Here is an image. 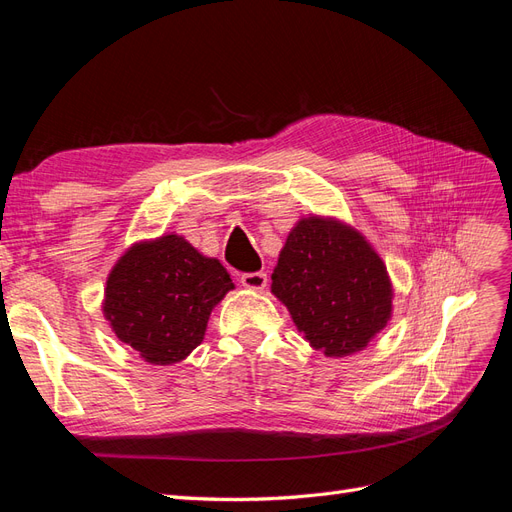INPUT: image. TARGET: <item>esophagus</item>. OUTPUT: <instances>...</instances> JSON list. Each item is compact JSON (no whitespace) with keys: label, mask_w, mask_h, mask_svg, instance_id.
I'll return each instance as SVG.
<instances>
[{"label":"esophagus","mask_w":512,"mask_h":512,"mask_svg":"<svg viewBox=\"0 0 512 512\" xmlns=\"http://www.w3.org/2000/svg\"><path fill=\"white\" fill-rule=\"evenodd\" d=\"M241 284L245 288H250V290H262V288L267 286V273H262V271L243 273L241 275Z\"/></svg>","instance_id":"obj_1"}]
</instances>
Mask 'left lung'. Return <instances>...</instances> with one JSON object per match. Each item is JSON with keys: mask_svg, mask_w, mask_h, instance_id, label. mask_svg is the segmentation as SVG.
<instances>
[{"mask_svg": "<svg viewBox=\"0 0 512 512\" xmlns=\"http://www.w3.org/2000/svg\"><path fill=\"white\" fill-rule=\"evenodd\" d=\"M271 280L307 342L335 359L363 350L391 320L386 265L359 230L339 220H299Z\"/></svg>", "mask_w": 512, "mask_h": 512, "instance_id": "obj_1", "label": "left lung"}]
</instances>
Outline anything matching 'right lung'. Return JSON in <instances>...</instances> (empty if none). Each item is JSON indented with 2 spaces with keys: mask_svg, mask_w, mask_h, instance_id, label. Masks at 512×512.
Returning a JSON list of instances; mask_svg holds the SVG:
<instances>
[{
  "mask_svg": "<svg viewBox=\"0 0 512 512\" xmlns=\"http://www.w3.org/2000/svg\"><path fill=\"white\" fill-rule=\"evenodd\" d=\"M235 288L218 258L168 232L134 243L108 273L102 312L119 337L151 365L183 361L205 339L207 322Z\"/></svg>",
  "mask_w": 512,
  "mask_h": 512,
  "instance_id": "obj_1",
  "label": "right lung"
}]
</instances>
